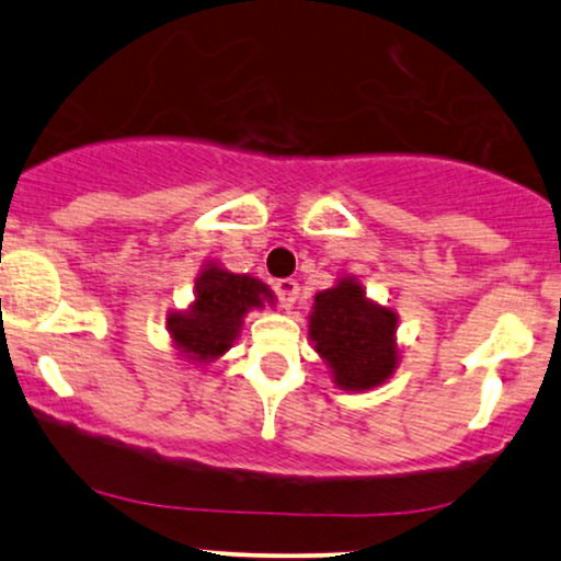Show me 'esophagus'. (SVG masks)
<instances>
[{
  "mask_svg": "<svg viewBox=\"0 0 561 561\" xmlns=\"http://www.w3.org/2000/svg\"><path fill=\"white\" fill-rule=\"evenodd\" d=\"M298 293H300V287L295 279H276L274 282V295H276V300L282 302V308H293L295 300H298Z\"/></svg>",
  "mask_w": 561,
  "mask_h": 561,
  "instance_id": "esophagus-1",
  "label": "esophagus"
}]
</instances>
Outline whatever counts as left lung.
Instances as JSON below:
<instances>
[{"instance_id": "8db88e82", "label": "left lung", "mask_w": 561, "mask_h": 561, "mask_svg": "<svg viewBox=\"0 0 561 561\" xmlns=\"http://www.w3.org/2000/svg\"><path fill=\"white\" fill-rule=\"evenodd\" d=\"M396 313L366 300L356 279L317 295L308 334L343 390L382 385L398 364Z\"/></svg>"}]
</instances>
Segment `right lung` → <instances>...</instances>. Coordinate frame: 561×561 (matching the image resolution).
<instances>
[{
	"mask_svg": "<svg viewBox=\"0 0 561 561\" xmlns=\"http://www.w3.org/2000/svg\"><path fill=\"white\" fill-rule=\"evenodd\" d=\"M195 293V306L190 311L169 317L173 343L195 362H210L229 351L244 313L263 306V300H272V289L263 282L224 272L214 263L197 276Z\"/></svg>",
	"mask_w": 561,
	"mask_h": 561,
	"instance_id": "add662e5",
	"label": "right lung"
}]
</instances>
